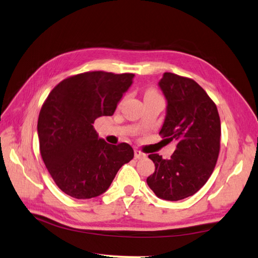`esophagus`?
<instances>
[{
	"label": "esophagus",
	"mask_w": 258,
	"mask_h": 258,
	"mask_svg": "<svg viewBox=\"0 0 258 258\" xmlns=\"http://www.w3.org/2000/svg\"><path fill=\"white\" fill-rule=\"evenodd\" d=\"M134 156H135V158H138V160H141V158H144L146 155L144 154V153H142L141 151L135 150L134 151Z\"/></svg>",
	"instance_id": "34e87169"
}]
</instances>
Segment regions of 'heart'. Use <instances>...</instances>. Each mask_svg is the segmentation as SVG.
I'll return each mask as SVG.
<instances>
[{
	"label": "heart",
	"mask_w": 258,
	"mask_h": 258,
	"mask_svg": "<svg viewBox=\"0 0 258 258\" xmlns=\"http://www.w3.org/2000/svg\"><path fill=\"white\" fill-rule=\"evenodd\" d=\"M152 95H156V93L155 92H153V91H149L146 93V95L145 96H152Z\"/></svg>",
	"instance_id": "heart-1"
}]
</instances>
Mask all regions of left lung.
Listing matches in <instances>:
<instances>
[{"instance_id": "obj_1", "label": "left lung", "mask_w": 258, "mask_h": 258, "mask_svg": "<svg viewBox=\"0 0 258 258\" xmlns=\"http://www.w3.org/2000/svg\"><path fill=\"white\" fill-rule=\"evenodd\" d=\"M158 86L166 100L160 134L176 142L168 160L149 157L155 172L146 182L158 199L179 201L194 195L207 182L220 153L221 119L217 107L195 81L164 73Z\"/></svg>"}]
</instances>
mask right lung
Masks as SVG:
<instances>
[{"label": "right lung", "instance_id": "add662e5", "mask_svg": "<svg viewBox=\"0 0 258 258\" xmlns=\"http://www.w3.org/2000/svg\"><path fill=\"white\" fill-rule=\"evenodd\" d=\"M134 76L86 72L65 79L48 94L37 120L40 151L65 194L79 200L100 196L134 157L128 144H108L94 130L96 118L114 114Z\"/></svg>", "mask_w": 258, "mask_h": 258}]
</instances>
